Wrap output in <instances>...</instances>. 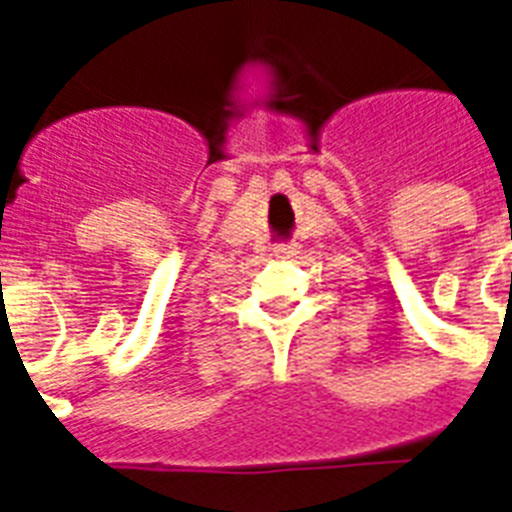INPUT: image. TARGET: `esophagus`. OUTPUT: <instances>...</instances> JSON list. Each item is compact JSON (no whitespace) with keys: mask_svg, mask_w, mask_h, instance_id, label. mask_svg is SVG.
Returning a JSON list of instances; mask_svg holds the SVG:
<instances>
[{"mask_svg":"<svg viewBox=\"0 0 512 512\" xmlns=\"http://www.w3.org/2000/svg\"><path fill=\"white\" fill-rule=\"evenodd\" d=\"M295 247H297L295 241H281V244H276V247H273V252H276L279 257H287L295 252Z\"/></svg>","mask_w":512,"mask_h":512,"instance_id":"34e87169","label":"esophagus"}]
</instances>
